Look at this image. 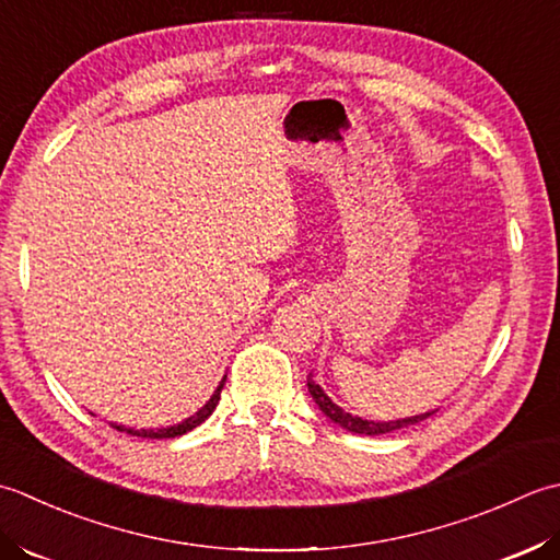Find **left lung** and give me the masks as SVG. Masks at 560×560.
I'll list each match as a JSON object with an SVG mask.
<instances>
[{"label": "left lung", "instance_id": "obj_1", "mask_svg": "<svg viewBox=\"0 0 560 560\" xmlns=\"http://www.w3.org/2000/svg\"><path fill=\"white\" fill-rule=\"evenodd\" d=\"M306 386H310V394L314 396L316 406L324 410V413L334 420V423H338L340 428H346L348 432H358V435H384V432H394V430H401V428H408V425H416L420 423V420L430 418L432 413H423V416H413V418H404V420H389V423H374V420H362V418H355L346 413L343 408L336 406L330 398L324 394L322 386H318L312 376L306 380Z\"/></svg>", "mask_w": 560, "mask_h": 560}]
</instances>
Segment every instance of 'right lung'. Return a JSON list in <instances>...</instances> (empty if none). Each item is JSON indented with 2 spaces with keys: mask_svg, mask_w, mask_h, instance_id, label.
Returning <instances> with one entry per match:
<instances>
[{
  "mask_svg": "<svg viewBox=\"0 0 560 560\" xmlns=\"http://www.w3.org/2000/svg\"><path fill=\"white\" fill-rule=\"evenodd\" d=\"M222 386H224V380L220 382V386H217V392L212 394V398L208 404H205L196 416H190V418H186L184 423H178V425H171V428H162V430H132V428H122V425H113V428H118V430H125V432H130V435H135V438H147V440H166V438H178V435H186V432H190L192 428H198L200 423H205V420H208L210 416H212V410H214V406H217V401H220V394H222Z\"/></svg>",
  "mask_w": 560,
  "mask_h": 560,
  "instance_id": "add662e5",
  "label": "right lung"
}]
</instances>
